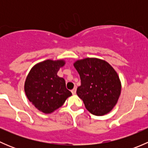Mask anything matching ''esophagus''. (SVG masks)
<instances>
[{
  "label": "esophagus",
  "mask_w": 148,
  "mask_h": 148,
  "mask_svg": "<svg viewBox=\"0 0 148 148\" xmlns=\"http://www.w3.org/2000/svg\"><path fill=\"white\" fill-rule=\"evenodd\" d=\"M76 91H77V87H76V86H75V87H74V89H72V90H71V93H72L73 95H75V94H76Z\"/></svg>",
  "instance_id": "obj_1"
}]
</instances>
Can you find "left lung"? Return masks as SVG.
Returning a JSON list of instances; mask_svg holds the SVG:
<instances>
[{"instance_id": "obj_1", "label": "left lung", "mask_w": 148, "mask_h": 148, "mask_svg": "<svg viewBox=\"0 0 148 148\" xmlns=\"http://www.w3.org/2000/svg\"><path fill=\"white\" fill-rule=\"evenodd\" d=\"M81 79L77 94L86 110L102 116L110 112L117 104L121 83L115 70L107 62L96 58H86L74 64Z\"/></svg>"}]
</instances>
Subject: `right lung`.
I'll return each mask as SVG.
<instances>
[{"instance_id": "add662e5", "label": "right lung", "mask_w": 148, "mask_h": 148, "mask_svg": "<svg viewBox=\"0 0 148 148\" xmlns=\"http://www.w3.org/2000/svg\"><path fill=\"white\" fill-rule=\"evenodd\" d=\"M64 60L48 59L37 64L26 77L24 90L26 97L39 111L49 114L62 107L71 92L66 87L65 80L57 76Z\"/></svg>"}]
</instances>
